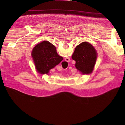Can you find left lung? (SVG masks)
I'll list each match as a JSON object with an SVG mask.
<instances>
[{
  "label": "left lung",
  "instance_id": "left-lung-1",
  "mask_svg": "<svg viewBox=\"0 0 125 125\" xmlns=\"http://www.w3.org/2000/svg\"><path fill=\"white\" fill-rule=\"evenodd\" d=\"M97 58L96 50L87 42H83L76 46L72 55L73 60L76 61V69L84 75L92 73Z\"/></svg>",
  "mask_w": 125,
  "mask_h": 125
}]
</instances>
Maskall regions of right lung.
I'll use <instances>...</instances> for the list:
<instances>
[{
  "instance_id": "1",
  "label": "right lung",
  "mask_w": 125,
  "mask_h": 125,
  "mask_svg": "<svg viewBox=\"0 0 125 125\" xmlns=\"http://www.w3.org/2000/svg\"><path fill=\"white\" fill-rule=\"evenodd\" d=\"M31 56L36 69L40 74H48L49 70L63 59L58 55L55 46L48 41H42L34 47Z\"/></svg>"
}]
</instances>
